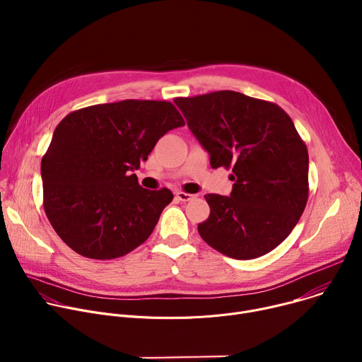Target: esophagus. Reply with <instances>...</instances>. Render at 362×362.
I'll return each mask as SVG.
<instances>
[{
	"label": "esophagus",
	"instance_id": "34e87169",
	"mask_svg": "<svg viewBox=\"0 0 362 362\" xmlns=\"http://www.w3.org/2000/svg\"><path fill=\"white\" fill-rule=\"evenodd\" d=\"M175 196H176V199H177V200H180V202H187V200H190V199L193 197V194L186 193V192H182V190L175 192Z\"/></svg>",
	"mask_w": 362,
	"mask_h": 362
}]
</instances>
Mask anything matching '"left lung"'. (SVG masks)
<instances>
[{
    "mask_svg": "<svg viewBox=\"0 0 362 362\" xmlns=\"http://www.w3.org/2000/svg\"><path fill=\"white\" fill-rule=\"evenodd\" d=\"M214 169H232L230 196L204 194L202 239L239 261L259 257L296 226L308 202V148L278 105L232 90L175 98Z\"/></svg>",
    "mask_w": 362,
    "mask_h": 362,
    "instance_id": "1",
    "label": "left lung"
}]
</instances>
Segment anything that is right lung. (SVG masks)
Masks as SVG:
<instances>
[{
    "label": "right lung",
    "instance_id": "1",
    "mask_svg": "<svg viewBox=\"0 0 362 362\" xmlns=\"http://www.w3.org/2000/svg\"><path fill=\"white\" fill-rule=\"evenodd\" d=\"M180 126L182 115L165 100L88 106L59 123L41 160L42 204L67 246L106 261L150 236L173 193L141 187L132 172Z\"/></svg>",
    "mask_w": 362,
    "mask_h": 362
}]
</instances>
